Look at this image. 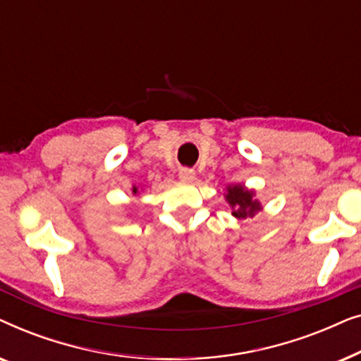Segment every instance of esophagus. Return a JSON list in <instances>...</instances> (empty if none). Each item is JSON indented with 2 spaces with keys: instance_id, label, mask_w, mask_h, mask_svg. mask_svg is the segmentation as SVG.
<instances>
[{
  "instance_id": "1",
  "label": "esophagus",
  "mask_w": 361,
  "mask_h": 361,
  "mask_svg": "<svg viewBox=\"0 0 361 361\" xmlns=\"http://www.w3.org/2000/svg\"><path fill=\"white\" fill-rule=\"evenodd\" d=\"M179 177H180V180L190 182L195 179V171L189 169V167H182V169L179 171Z\"/></svg>"
}]
</instances>
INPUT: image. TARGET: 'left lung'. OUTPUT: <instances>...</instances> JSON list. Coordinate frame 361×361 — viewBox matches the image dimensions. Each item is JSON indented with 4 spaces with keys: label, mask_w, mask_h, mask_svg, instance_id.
Instances as JSON below:
<instances>
[{
    "label": "left lung",
    "mask_w": 361,
    "mask_h": 361,
    "mask_svg": "<svg viewBox=\"0 0 361 361\" xmlns=\"http://www.w3.org/2000/svg\"><path fill=\"white\" fill-rule=\"evenodd\" d=\"M225 200L230 205L231 215L238 220L253 219L258 212L263 209L261 202L256 199V192L248 189L243 184H231L226 185Z\"/></svg>",
    "instance_id": "1"
}]
</instances>
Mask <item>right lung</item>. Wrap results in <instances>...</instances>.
I'll use <instances>...</instances> for the list:
<instances>
[{"label": "right lung", "mask_w": 361, "mask_h": 361, "mask_svg": "<svg viewBox=\"0 0 361 361\" xmlns=\"http://www.w3.org/2000/svg\"><path fill=\"white\" fill-rule=\"evenodd\" d=\"M133 194H135V195L137 194V187L136 185H133Z\"/></svg>", "instance_id": "add662e5"}]
</instances>
